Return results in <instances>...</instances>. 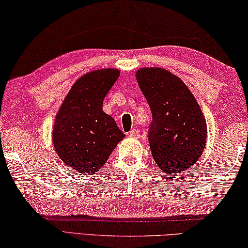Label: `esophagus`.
<instances>
[{"label": "esophagus", "instance_id": "34e87169", "mask_svg": "<svg viewBox=\"0 0 248 248\" xmlns=\"http://www.w3.org/2000/svg\"><path fill=\"white\" fill-rule=\"evenodd\" d=\"M128 134H129V137H131V138H139L140 137V130L139 129H133Z\"/></svg>", "mask_w": 248, "mask_h": 248}]
</instances>
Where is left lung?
<instances>
[{"mask_svg":"<svg viewBox=\"0 0 248 248\" xmlns=\"http://www.w3.org/2000/svg\"><path fill=\"white\" fill-rule=\"evenodd\" d=\"M153 114L148 141L153 158L165 173H180L204 152L207 124L201 106L186 84L159 67L136 73Z\"/></svg>","mask_w":248,"mask_h":248,"instance_id":"1","label":"left lung"}]
</instances>
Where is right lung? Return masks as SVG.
Wrapping results in <instances>:
<instances>
[{"label": "right lung", "instance_id": "right-lung-1", "mask_svg": "<svg viewBox=\"0 0 248 248\" xmlns=\"http://www.w3.org/2000/svg\"><path fill=\"white\" fill-rule=\"evenodd\" d=\"M119 76L116 68L81 76L56 114L52 132L56 154L65 165L82 174L100 170L124 138L114 118L103 111V101Z\"/></svg>", "mask_w": 248, "mask_h": 248}]
</instances>
